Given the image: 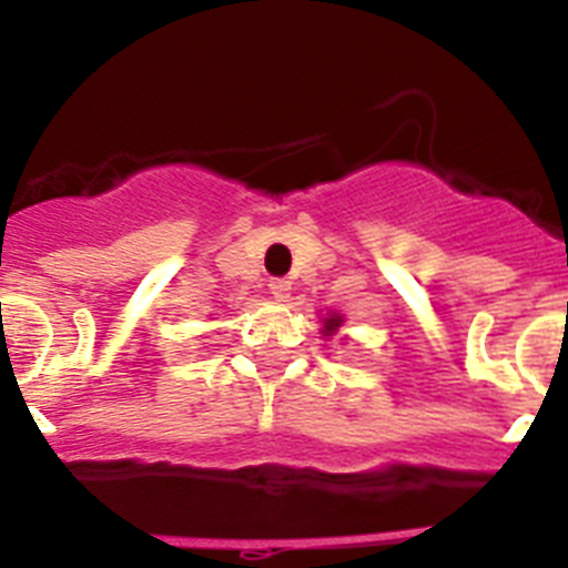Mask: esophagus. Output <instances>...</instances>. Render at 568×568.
<instances>
[{"instance_id":"obj_1","label":"esophagus","mask_w":568,"mask_h":568,"mask_svg":"<svg viewBox=\"0 0 568 568\" xmlns=\"http://www.w3.org/2000/svg\"><path fill=\"white\" fill-rule=\"evenodd\" d=\"M290 290H293V281H287V278H273V281H270V293H273L275 301H287L290 298Z\"/></svg>"}]
</instances>
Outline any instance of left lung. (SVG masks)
I'll use <instances>...</instances> for the list:
<instances>
[{
  "mask_svg": "<svg viewBox=\"0 0 568 568\" xmlns=\"http://www.w3.org/2000/svg\"><path fill=\"white\" fill-rule=\"evenodd\" d=\"M341 324H344V318H341L338 313H333L329 318H324V329H321V335H324V338H333V335L338 333Z\"/></svg>",
  "mask_w": 568,
  "mask_h": 568,
  "instance_id": "1",
  "label": "left lung"
}]
</instances>
